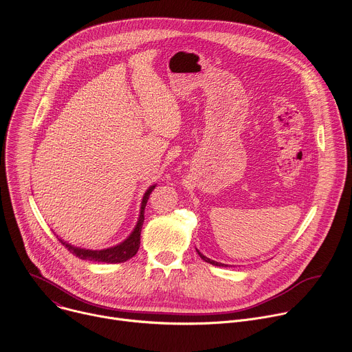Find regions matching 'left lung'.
I'll use <instances>...</instances> for the list:
<instances>
[{
	"label": "left lung",
	"instance_id": "obj_1",
	"mask_svg": "<svg viewBox=\"0 0 352 352\" xmlns=\"http://www.w3.org/2000/svg\"><path fill=\"white\" fill-rule=\"evenodd\" d=\"M197 254H199V256H200V258H202V259H204V261H205V262H208V263H210V265H214V266H224V265H223V263H219V262H214V261H210V259H209V258H206V256H204V255H202V254H200V252H199V250H197Z\"/></svg>",
	"mask_w": 352,
	"mask_h": 352
}]
</instances>
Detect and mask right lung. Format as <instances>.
Wrapping results in <instances>:
<instances>
[{"mask_svg":"<svg viewBox=\"0 0 352 352\" xmlns=\"http://www.w3.org/2000/svg\"><path fill=\"white\" fill-rule=\"evenodd\" d=\"M155 189V185L150 186L142 200V208H140V214H139V221L133 230V232L120 245L114 246V248H109V249H103V250H89V249H80V248H75L67 242H64L63 239H58L63 245H65V248L69 250V252L75 256H78L79 259L83 261H93V262H104V263H121V262H126L128 259H131L132 256L136 255L139 245H140V232H142V226L144 221V208L147 204V199L152 193V190Z\"/></svg>","mask_w":352,"mask_h":352,"instance_id":"right-lung-1","label":"right lung"}]
</instances>
